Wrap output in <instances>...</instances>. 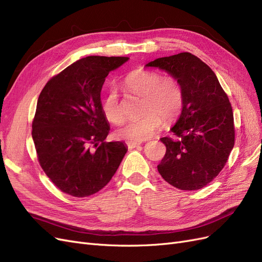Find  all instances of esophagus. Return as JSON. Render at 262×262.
I'll list each match as a JSON object with an SVG mask.
<instances>
[{
  "label": "esophagus",
  "mask_w": 262,
  "mask_h": 262,
  "mask_svg": "<svg viewBox=\"0 0 262 262\" xmlns=\"http://www.w3.org/2000/svg\"><path fill=\"white\" fill-rule=\"evenodd\" d=\"M139 145H141V142H133V141H129L126 142V146L129 148H134V147H138Z\"/></svg>",
  "instance_id": "obj_1"
}]
</instances>
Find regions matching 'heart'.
I'll return each mask as SVG.
<instances>
[{
	"label": "heart",
	"instance_id": "obj_1",
	"mask_svg": "<svg viewBox=\"0 0 262 262\" xmlns=\"http://www.w3.org/2000/svg\"><path fill=\"white\" fill-rule=\"evenodd\" d=\"M125 89L144 98L142 114L144 116L129 120L116 132L119 139L143 141L161 129L163 120L172 122L180 116L184 108L185 95L182 85L175 76H165L156 71L139 69L124 80ZM101 112L109 122L120 123L124 113L115 87H110L101 100Z\"/></svg>",
	"mask_w": 262,
	"mask_h": 262
}]
</instances>
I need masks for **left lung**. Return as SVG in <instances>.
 <instances>
[{
  "label": "left lung",
  "instance_id": "8db88e82",
  "mask_svg": "<svg viewBox=\"0 0 262 262\" xmlns=\"http://www.w3.org/2000/svg\"><path fill=\"white\" fill-rule=\"evenodd\" d=\"M146 67L177 77L185 95L181 115L171 128L175 139H161L166 154L157 165L158 172L180 190L201 189L223 169L234 147L231 102L215 73L192 53L156 59Z\"/></svg>",
  "mask_w": 262,
  "mask_h": 262
}]
</instances>
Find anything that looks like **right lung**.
Instances as JSON below:
<instances>
[{
	"label": "right lung",
	"mask_w": 262,
	"mask_h": 262,
	"mask_svg": "<svg viewBox=\"0 0 262 262\" xmlns=\"http://www.w3.org/2000/svg\"><path fill=\"white\" fill-rule=\"evenodd\" d=\"M128 57L91 55L47 82L38 97L31 136L46 175L75 198L98 192L126 153L122 142H106L110 130L101 112L105 78Z\"/></svg>",
	"instance_id": "obj_1"
}]
</instances>
